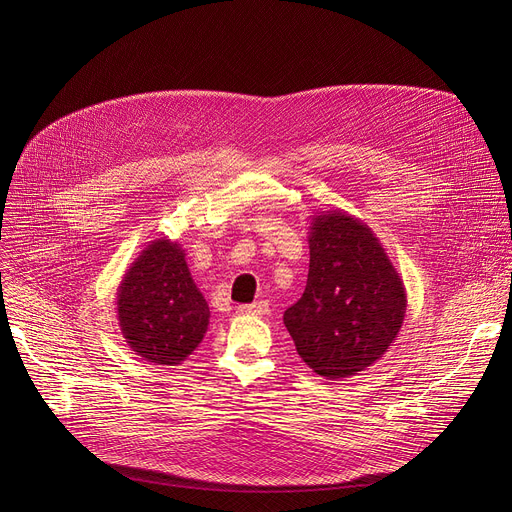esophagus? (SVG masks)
<instances>
[{"label": "esophagus", "mask_w": 512, "mask_h": 512, "mask_svg": "<svg viewBox=\"0 0 512 512\" xmlns=\"http://www.w3.org/2000/svg\"><path fill=\"white\" fill-rule=\"evenodd\" d=\"M237 310H239V314H249V316H263V314L269 310V304H267V302H263V300H259V302H255V304H245V306H239Z\"/></svg>", "instance_id": "34e87169"}]
</instances>
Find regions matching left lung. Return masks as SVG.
<instances>
[{
	"mask_svg": "<svg viewBox=\"0 0 512 512\" xmlns=\"http://www.w3.org/2000/svg\"><path fill=\"white\" fill-rule=\"evenodd\" d=\"M308 241L306 291L283 324L312 373L354 377L397 340L407 310L403 279L379 237L342 210L316 212Z\"/></svg>",
	"mask_w": 512,
	"mask_h": 512,
	"instance_id": "8db88e82",
	"label": "left lung"
}]
</instances>
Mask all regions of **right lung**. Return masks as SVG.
Instances as JSON below:
<instances>
[{"label": "right lung", "instance_id": "obj_1", "mask_svg": "<svg viewBox=\"0 0 512 512\" xmlns=\"http://www.w3.org/2000/svg\"><path fill=\"white\" fill-rule=\"evenodd\" d=\"M117 320L129 348L150 364L176 367L202 342L210 310L196 287L184 249L158 239L125 271Z\"/></svg>", "mask_w": 512, "mask_h": 512}]
</instances>
